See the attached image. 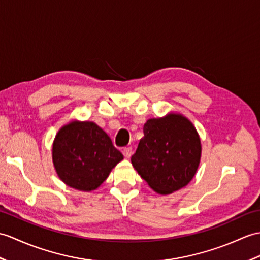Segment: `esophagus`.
<instances>
[{"label":"esophagus","mask_w":260,"mask_h":260,"mask_svg":"<svg viewBox=\"0 0 260 260\" xmlns=\"http://www.w3.org/2000/svg\"><path fill=\"white\" fill-rule=\"evenodd\" d=\"M123 154H124V156H125L126 158H129L131 156H132V154H133L132 147H125L124 150H123Z\"/></svg>","instance_id":"34e87169"}]
</instances>
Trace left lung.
Listing matches in <instances>:
<instances>
[{
	"label": "left lung",
	"mask_w": 260,
	"mask_h": 260,
	"mask_svg": "<svg viewBox=\"0 0 260 260\" xmlns=\"http://www.w3.org/2000/svg\"><path fill=\"white\" fill-rule=\"evenodd\" d=\"M202 145L195 126L180 114L150 118L132 164L150 188L168 195L188 184L201 161Z\"/></svg>",
	"instance_id": "obj_1"
}]
</instances>
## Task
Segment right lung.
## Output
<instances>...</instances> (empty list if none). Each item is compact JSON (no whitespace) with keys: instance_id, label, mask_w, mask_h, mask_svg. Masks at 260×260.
Instances as JSON below:
<instances>
[{"instance_id":"obj_1","label":"right lung","mask_w":260,"mask_h":260,"mask_svg":"<svg viewBox=\"0 0 260 260\" xmlns=\"http://www.w3.org/2000/svg\"><path fill=\"white\" fill-rule=\"evenodd\" d=\"M55 171L66 185L83 191L98 188L123 154L93 122H71L58 131L52 148Z\"/></svg>"}]
</instances>
